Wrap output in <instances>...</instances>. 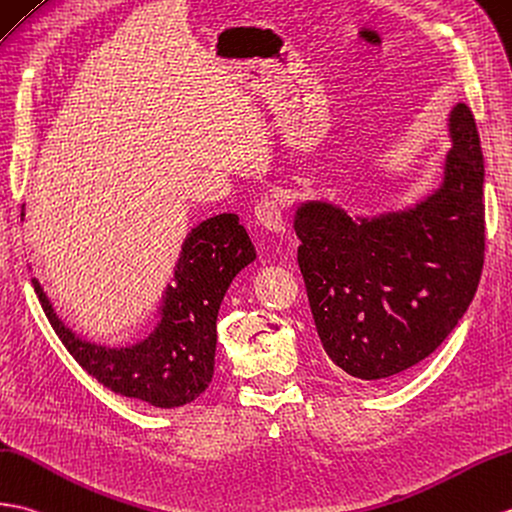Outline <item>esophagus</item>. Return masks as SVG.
Here are the masks:
<instances>
[{
	"instance_id": "34e87169",
	"label": "esophagus",
	"mask_w": 512,
	"mask_h": 512,
	"mask_svg": "<svg viewBox=\"0 0 512 512\" xmlns=\"http://www.w3.org/2000/svg\"><path fill=\"white\" fill-rule=\"evenodd\" d=\"M255 218L261 224V227L268 231L281 233L285 231V222H283V205L277 196H264L257 200L255 205Z\"/></svg>"
}]
</instances>
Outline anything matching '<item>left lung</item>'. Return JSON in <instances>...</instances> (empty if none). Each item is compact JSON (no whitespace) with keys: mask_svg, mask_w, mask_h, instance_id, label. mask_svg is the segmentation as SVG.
<instances>
[{"mask_svg":"<svg viewBox=\"0 0 512 512\" xmlns=\"http://www.w3.org/2000/svg\"><path fill=\"white\" fill-rule=\"evenodd\" d=\"M443 181L401 211L349 216L323 200L294 213L299 268L323 349L344 373L384 379L432 355L478 290L484 157L467 104L449 113Z\"/></svg>","mask_w":512,"mask_h":512,"instance_id":"8db88e82","label":"left lung"}]
</instances>
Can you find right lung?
<instances>
[{"label": "right lung", "mask_w": 512, "mask_h": 512, "mask_svg": "<svg viewBox=\"0 0 512 512\" xmlns=\"http://www.w3.org/2000/svg\"><path fill=\"white\" fill-rule=\"evenodd\" d=\"M26 211H21V220ZM255 246L235 213H220L187 233L174 279L163 292L159 323L128 347L76 336L32 279L56 336L85 371L117 395L178 408L207 390L216 364V320L237 272L255 261Z\"/></svg>", "instance_id": "obj_1"}]
</instances>
